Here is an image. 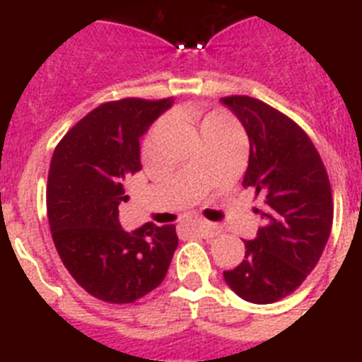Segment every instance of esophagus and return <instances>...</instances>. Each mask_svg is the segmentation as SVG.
<instances>
[{
  "label": "esophagus",
  "mask_w": 362,
  "mask_h": 362,
  "mask_svg": "<svg viewBox=\"0 0 362 362\" xmlns=\"http://www.w3.org/2000/svg\"><path fill=\"white\" fill-rule=\"evenodd\" d=\"M193 229H194V233L200 235V237H204V238H213L220 233V229L216 228L215 224H211V222H206V220H199V222L193 226Z\"/></svg>",
  "instance_id": "esophagus-1"
}]
</instances>
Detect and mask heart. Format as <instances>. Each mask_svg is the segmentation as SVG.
<instances>
[{"mask_svg":"<svg viewBox=\"0 0 362 362\" xmlns=\"http://www.w3.org/2000/svg\"><path fill=\"white\" fill-rule=\"evenodd\" d=\"M218 116H220V115H209V116H207V118H206V120H204V122H207V120H213V118H218ZM204 122H202V124H204Z\"/></svg>","mask_w":362,"mask_h":362,"instance_id":"b5f03b06","label":"heart"}]
</instances>
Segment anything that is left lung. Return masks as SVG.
I'll return each instance as SVG.
<instances>
[{"mask_svg": "<svg viewBox=\"0 0 362 362\" xmlns=\"http://www.w3.org/2000/svg\"><path fill=\"white\" fill-rule=\"evenodd\" d=\"M220 102L250 138L242 185L264 197V226L244 240V260L224 281L247 303H275L303 284L325 251L333 222L328 173L310 136L281 111L250 96Z\"/></svg>", "mask_w": 362, "mask_h": 362, "instance_id": "8db88e82", "label": "left lung"}]
</instances>
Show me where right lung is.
I'll use <instances>...</instances> for the list:
<instances>
[{"instance_id": "add662e5", "label": "right lung", "mask_w": 362, "mask_h": 362, "mask_svg": "<svg viewBox=\"0 0 362 362\" xmlns=\"http://www.w3.org/2000/svg\"><path fill=\"white\" fill-rule=\"evenodd\" d=\"M175 100L124 98L96 107L62 138L50 160L47 215L58 255L93 297L127 304L158 288L178 246L175 226L127 233L124 180L142 169L140 138Z\"/></svg>"}]
</instances>
